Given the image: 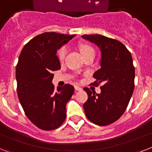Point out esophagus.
<instances>
[{"instance_id":"obj_1","label":"esophagus","mask_w":152,"mask_h":152,"mask_svg":"<svg viewBox=\"0 0 152 152\" xmlns=\"http://www.w3.org/2000/svg\"><path fill=\"white\" fill-rule=\"evenodd\" d=\"M74 87H75V90H83L82 88L80 87L79 86H75Z\"/></svg>"}]
</instances>
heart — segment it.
<instances>
[{"label":"heart","mask_w":152,"mask_h":152,"mask_svg":"<svg viewBox=\"0 0 152 152\" xmlns=\"http://www.w3.org/2000/svg\"><path fill=\"white\" fill-rule=\"evenodd\" d=\"M80 52L82 53L83 56L86 57L90 55H95V50L92 46L88 44H82L80 46ZM67 54V48L66 47H62V48L58 51V58L60 62L64 61L65 58Z\"/></svg>","instance_id":"1"}]
</instances>
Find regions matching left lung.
Listing matches in <instances>:
<instances>
[{"label":"left lung","instance_id":"left-lung-1","mask_svg":"<svg viewBox=\"0 0 152 152\" xmlns=\"http://www.w3.org/2000/svg\"><path fill=\"white\" fill-rule=\"evenodd\" d=\"M83 39L95 43L101 52L100 69L94 72L95 86L100 83L101 93L87 87L88 99L83 104L86 117L99 126L117 121L124 113L133 94L135 70L131 52L119 41L101 35H83Z\"/></svg>","mask_w":152,"mask_h":152}]
</instances>
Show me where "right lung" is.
<instances>
[{
    "mask_svg": "<svg viewBox=\"0 0 152 152\" xmlns=\"http://www.w3.org/2000/svg\"><path fill=\"white\" fill-rule=\"evenodd\" d=\"M75 35L44 32L25 45L16 66L17 92L25 113L36 127L52 131L66 117V105L74 93L73 86L66 84L55 90L53 72L60 69L57 49Z\"/></svg>",
    "mask_w": 152,
    "mask_h": 152,
    "instance_id": "obj_1",
    "label": "right lung"
}]
</instances>
